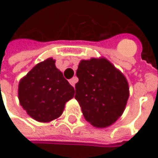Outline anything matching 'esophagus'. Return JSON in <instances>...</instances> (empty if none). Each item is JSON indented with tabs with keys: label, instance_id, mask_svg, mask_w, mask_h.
Wrapping results in <instances>:
<instances>
[{
	"label": "esophagus",
	"instance_id": "34e87169",
	"mask_svg": "<svg viewBox=\"0 0 158 158\" xmlns=\"http://www.w3.org/2000/svg\"><path fill=\"white\" fill-rule=\"evenodd\" d=\"M77 81H78V78H77V77H74V78H72L71 79H69V83H70L73 87H75V84H76Z\"/></svg>",
	"mask_w": 158,
	"mask_h": 158
}]
</instances>
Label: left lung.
Wrapping results in <instances>:
<instances>
[{
  "instance_id": "left-lung-1",
  "label": "left lung",
  "mask_w": 158,
  "mask_h": 158,
  "mask_svg": "<svg viewBox=\"0 0 158 158\" xmlns=\"http://www.w3.org/2000/svg\"><path fill=\"white\" fill-rule=\"evenodd\" d=\"M75 99L87 122L106 128L123 113L129 98L124 75L105 57L82 59L77 69Z\"/></svg>"
}]
</instances>
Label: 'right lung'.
<instances>
[{"mask_svg": "<svg viewBox=\"0 0 158 158\" xmlns=\"http://www.w3.org/2000/svg\"><path fill=\"white\" fill-rule=\"evenodd\" d=\"M52 57L36 64L18 85V99L27 114L40 123H49L63 113L74 88L56 69Z\"/></svg>", "mask_w": 158, "mask_h": 158, "instance_id": "1", "label": "right lung"}]
</instances>
